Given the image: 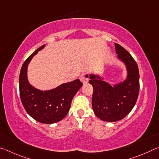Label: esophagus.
Instances as JSON below:
<instances>
[{"label":"esophagus","instance_id":"obj_1","mask_svg":"<svg viewBox=\"0 0 159 159\" xmlns=\"http://www.w3.org/2000/svg\"><path fill=\"white\" fill-rule=\"evenodd\" d=\"M80 80L83 83H88V80H89V74H88V73L83 74L81 76H80Z\"/></svg>","mask_w":159,"mask_h":159}]
</instances>
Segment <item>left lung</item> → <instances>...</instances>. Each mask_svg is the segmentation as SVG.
Wrapping results in <instances>:
<instances>
[{"label":"left lung","instance_id":"8db88e82","mask_svg":"<svg viewBox=\"0 0 159 159\" xmlns=\"http://www.w3.org/2000/svg\"><path fill=\"white\" fill-rule=\"evenodd\" d=\"M115 49L118 58L126 66V79L114 86L95 74L90 75L89 80L93 87L92 105L94 113L99 119L108 122L121 120L131 111L139 90V74L135 60L118 43H115Z\"/></svg>","mask_w":159,"mask_h":159}]
</instances>
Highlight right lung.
I'll use <instances>...</instances> for the list:
<instances>
[{"label":"right lung","mask_w":159,"mask_h":159,"mask_svg":"<svg viewBox=\"0 0 159 159\" xmlns=\"http://www.w3.org/2000/svg\"><path fill=\"white\" fill-rule=\"evenodd\" d=\"M45 45L26 59L20 74V94L21 103L27 114L40 123L52 124L60 121L69 111L72 99L83 83L79 79L66 83L50 90H40L29 84L27 67L31 59Z\"/></svg>","instance_id":"obj_1"}]
</instances>
